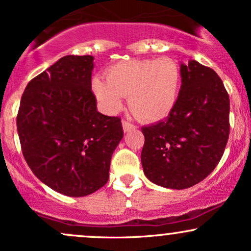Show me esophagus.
Listing matches in <instances>:
<instances>
[{"label":"esophagus","instance_id":"1","mask_svg":"<svg viewBox=\"0 0 251 251\" xmlns=\"http://www.w3.org/2000/svg\"><path fill=\"white\" fill-rule=\"evenodd\" d=\"M134 128H136V126H134L133 124L128 123V121H126V120L123 121V130H124V132H128L131 130H134Z\"/></svg>","mask_w":251,"mask_h":251}]
</instances>
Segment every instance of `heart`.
Instances as JSON below:
<instances>
[{"instance_id":"obj_1","label":"heart","mask_w":251,"mask_h":251,"mask_svg":"<svg viewBox=\"0 0 251 251\" xmlns=\"http://www.w3.org/2000/svg\"><path fill=\"white\" fill-rule=\"evenodd\" d=\"M106 79H93V92L108 113L123 108L128 96L131 111L144 121H159L174 109L181 85L180 68L170 58L126 60L107 70Z\"/></svg>"}]
</instances>
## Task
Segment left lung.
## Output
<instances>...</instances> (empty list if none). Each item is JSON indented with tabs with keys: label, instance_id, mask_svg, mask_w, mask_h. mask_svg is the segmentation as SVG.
<instances>
[{
	"label": "left lung",
	"instance_id": "obj_1",
	"mask_svg": "<svg viewBox=\"0 0 251 251\" xmlns=\"http://www.w3.org/2000/svg\"><path fill=\"white\" fill-rule=\"evenodd\" d=\"M177 101L166 120L142 127V166L151 182L184 189L219 163L230 133V100L223 81L197 60L181 63Z\"/></svg>",
	"mask_w": 251,
	"mask_h": 251
}]
</instances>
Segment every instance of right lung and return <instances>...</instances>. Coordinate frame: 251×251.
<instances>
[{
  "mask_svg": "<svg viewBox=\"0 0 251 251\" xmlns=\"http://www.w3.org/2000/svg\"><path fill=\"white\" fill-rule=\"evenodd\" d=\"M93 56L62 57L27 84L16 126L33 174L53 191L85 197L107 183L124 132L92 92Z\"/></svg>",
  "mask_w": 251,
  "mask_h": 251,
  "instance_id": "obj_1",
  "label": "right lung"
}]
</instances>
